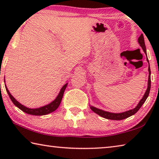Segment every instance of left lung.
Masks as SVG:
<instances>
[{
	"instance_id": "obj_1",
	"label": "left lung",
	"mask_w": 159,
	"mask_h": 159,
	"mask_svg": "<svg viewBox=\"0 0 159 159\" xmlns=\"http://www.w3.org/2000/svg\"><path fill=\"white\" fill-rule=\"evenodd\" d=\"M138 43H139V45L142 47V50H143V51L145 53V55H147V49H146V46H145L143 34H141L140 36L139 37ZM147 60L148 62H149L148 59H147ZM148 71H149V79H148L147 89L146 90V92H145L144 96L142 97V98L141 99V100L139 102L138 105L135 107V108L130 109V110H128V111H126L125 112H122V113H111V112L106 111H104V110L98 109L93 106H90L91 110H92V111L95 113H96L97 114L100 116L103 117L104 118H107V119H110V120H123V119H125V118H127L128 117L134 115L135 113L138 112V111L139 109H140V107L142 106V104L144 103V102L146 101V99H147L148 96H149V94L150 92V88H151V70H150L149 66V68H148Z\"/></svg>"
}]
</instances>
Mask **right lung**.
<instances>
[{
  "mask_svg": "<svg viewBox=\"0 0 159 159\" xmlns=\"http://www.w3.org/2000/svg\"><path fill=\"white\" fill-rule=\"evenodd\" d=\"M4 82H5V79H4ZM67 85H68V83H66L65 85H63V87L61 88V90L60 91V93H59L58 95L57 96V98L54 99L52 102H50V104H47V105H45L43 107H39V108H36V109L29 108V107L24 106L21 103H20V102H19L17 99H16L14 97H13L11 94H10V91L8 90V89H7L6 85H5V89H6L7 93V94H8L10 98L12 100V102H13V104H14L16 107H18L19 109H21V111L25 112L26 114H28L30 115L43 116V115H46V114H50V113L53 112L54 111H55V110L58 108L61 103V99H62L64 90H65Z\"/></svg>",
  "mask_w": 159,
  "mask_h": 159,
  "instance_id": "right-lung-1",
  "label": "right lung"
}]
</instances>
